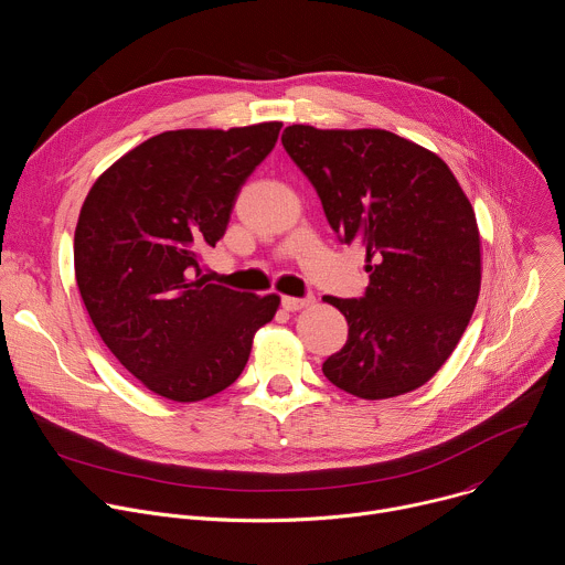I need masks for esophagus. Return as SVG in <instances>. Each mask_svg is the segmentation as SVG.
<instances>
[{"label":"esophagus","instance_id":"1","mask_svg":"<svg viewBox=\"0 0 565 565\" xmlns=\"http://www.w3.org/2000/svg\"><path fill=\"white\" fill-rule=\"evenodd\" d=\"M312 301H315L312 297H281V306H284L286 310H290V312L301 310V308L310 306Z\"/></svg>","mask_w":565,"mask_h":565}]
</instances>
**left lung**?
Returning <instances> with one entry per match:
<instances>
[{
    "label": "left lung",
    "mask_w": 565,
    "mask_h": 565,
    "mask_svg": "<svg viewBox=\"0 0 565 565\" xmlns=\"http://www.w3.org/2000/svg\"><path fill=\"white\" fill-rule=\"evenodd\" d=\"M281 142L338 238L366 250L364 295L324 297L349 340L321 371L364 399L423 386L460 342L480 290L469 199L443 158L384 129L290 125Z\"/></svg>",
    "instance_id": "1"
}]
</instances>
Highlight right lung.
<instances>
[{
	"label": "right lung",
	"mask_w": 565,
	"mask_h": 565,
	"mask_svg": "<svg viewBox=\"0 0 565 565\" xmlns=\"http://www.w3.org/2000/svg\"><path fill=\"white\" fill-rule=\"evenodd\" d=\"M279 129L158 134L116 160L79 210L73 264L94 327L134 377L168 399L227 388L279 308L277 295L210 284L199 268Z\"/></svg>",
	"instance_id": "obj_1"
}]
</instances>
